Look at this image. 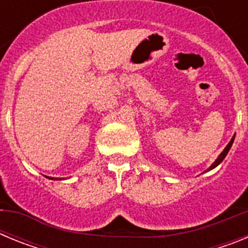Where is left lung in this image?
Instances as JSON below:
<instances>
[{
	"mask_svg": "<svg viewBox=\"0 0 248 248\" xmlns=\"http://www.w3.org/2000/svg\"><path fill=\"white\" fill-rule=\"evenodd\" d=\"M233 140H235V137L232 138L231 139V141H230L229 144H227V146L225 149H223V151L222 153H221L220 155H218V157L216 160H215V163L212 164L211 166H210L209 169H207V170H211V169H214V168H216V166L218 165V164H221V161H222L223 159H225V157H226V155H227V153H229L230 151V149H231V146H232V144H233Z\"/></svg>",
	"mask_w": 248,
	"mask_h": 248,
	"instance_id": "obj_1",
	"label": "left lung"
}]
</instances>
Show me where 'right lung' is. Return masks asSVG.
Masks as SVG:
<instances>
[{
    "label": "right lung",
    "instance_id": "1",
    "mask_svg": "<svg viewBox=\"0 0 248 248\" xmlns=\"http://www.w3.org/2000/svg\"><path fill=\"white\" fill-rule=\"evenodd\" d=\"M50 179H52V180H58V179H53V177H50Z\"/></svg>",
    "mask_w": 248,
    "mask_h": 248
}]
</instances>
